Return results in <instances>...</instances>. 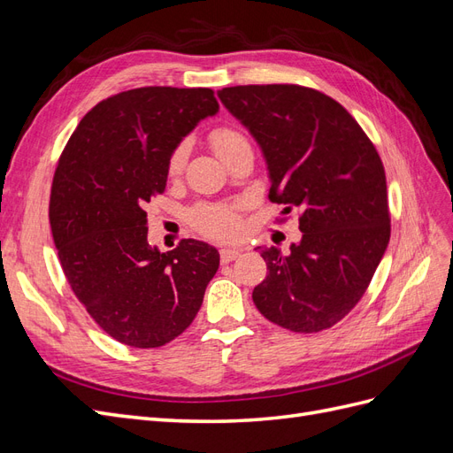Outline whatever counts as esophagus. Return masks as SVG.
<instances>
[{
    "instance_id": "1",
    "label": "esophagus",
    "mask_w": 453,
    "mask_h": 453,
    "mask_svg": "<svg viewBox=\"0 0 453 453\" xmlns=\"http://www.w3.org/2000/svg\"><path fill=\"white\" fill-rule=\"evenodd\" d=\"M238 257H240V251H236V250H228V248L221 250V263H223V265L232 263V260L238 258Z\"/></svg>"
}]
</instances>
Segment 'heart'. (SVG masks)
Instances as JSON below:
<instances>
[{
    "instance_id": "b5f03b06",
    "label": "heart",
    "mask_w": 453,
    "mask_h": 453,
    "mask_svg": "<svg viewBox=\"0 0 453 453\" xmlns=\"http://www.w3.org/2000/svg\"><path fill=\"white\" fill-rule=\"evenodd\" d=\"M210 140L219 157L230 149L248 143V140H245L238 130L226 128V127L213 130ZM183 162H185V147L175 149L168 162V172L172 175H177L183 168ZM190 219H193V225L202 232V234L215 240H232L236 238L240 232V217L234 205L205 203L196 208L193 215H190Z\"/></svg>"
}]
</instances>
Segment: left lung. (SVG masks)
I'll use <instances>...</instances> for the list:
<instances>
[{
	"mask_svg": "<svg viewBox=\"0 0 453 453\" xmlns=\"http://www.w3.org/2000/svg\"><path fill=\"white\" fill-rule=\"evenodd\" d=\"M250 130L266 162L270 200L300 210L303 238L289 253L260 251L268 276L257 310L295 333H319L353 310L389 243L386 172L378 150L344 107L298 85L217 92Z\"/></svg>",
	"mask_w": 453,
	"mask_h": 453,
	"instance_id": "1",
	"label": "left lung"
}]
</instances>
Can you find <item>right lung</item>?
<instances>
[{"label": "right lung", "instance_id": "obj_1", "mask_svg": "<svg viewBox=\"0 0 453 453\" xmlns=\"http://www.w3.org/2000/svg\"><path fill=\"white\" fill-rule=\"evenodd\" d=\"M217 111L211 88L120 92L90 109L58 160L49 219L60 265L79 303L120 344L158 348L180 336L219 268L205 242L150 248L145 211L166 188L173 150Z\"/></svg>", "mask_w": 453, "mask_h": 453}]
</instances>
